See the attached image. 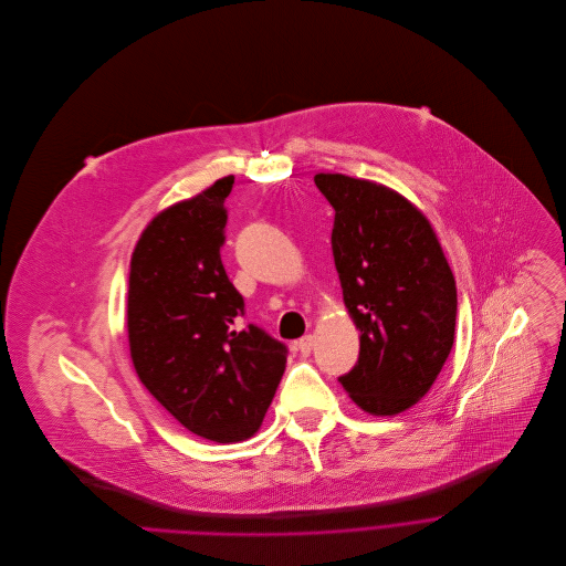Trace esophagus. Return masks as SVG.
I'll return each instance as SVG.
<instances>
[{"mask_svg": "<svg viewBox=\"0 0 566 566\" xmlns=\"http://www.w3.org/2000/svg\"><path fill=\"white\" fill-rule=\"evenodd\" d=\"M296 348H298V355H301V357H310V353H312V348H314V336H312V334H305L303 338H298Z\"/></svg>", "mask_w": 566, "mask_h": 566, "instance_id": "1", "label": "esophagus"}]
</instances>
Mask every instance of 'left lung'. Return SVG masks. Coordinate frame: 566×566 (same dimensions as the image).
<instances>
[{
	"mask_svg": "<svg viewBox=\"0 0 566 566\" xmlns=\"http://www.w3.org/2000/svg\"><path fill=\"white\" fill-rule=\"evenodd\" d=\"M334 207L332 256L359 327V359L338 377L350 399L386 417L415 406L455 342L458 287L428 218L397 191L316 174Z\"/></svg>",
	"mask_w": 566,
	"mask_h": 566,
	"instance_id": "obj_1",
	"label": "left lung"
}]
</instances>
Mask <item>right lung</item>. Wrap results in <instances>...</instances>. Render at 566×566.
<instances>
[{
	"instance_id": "1",
	"label": "right lung",
	"mask_w": 566,
	"mask_h": 566,
	"mask_svg": "<svg viewBox=\"0 0 566 566\" xmlns=\"http://www.w3.org/2000/svg\"><path fill=\"white\" fill-rule=\"evenodd\" d=\"M234 176L160 211L129 272L127 327L145 388L187 430L230 443L252 437L285 373L287 348L245 323L220 261Z\"/></svg>"
}]
</instances>
